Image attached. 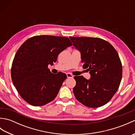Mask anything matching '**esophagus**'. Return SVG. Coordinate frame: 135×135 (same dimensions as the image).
Wrapping results in <instances>:
<instances>
[{"label": "esophagus", "instance_id": "obj_1", "mask_svg": "<svg viewBox=\"0 0 135 135\" xmlns=\"http://www.w3.org/2000/svg\"><path fill=\"white\" fill-rule=\"evenodd\" d=\"M67 77L68 78H73L74 76L72 75V74L70 73H67Z\"/></svg>", "mask_w": 135, "mask_h": 135}]
</instances>
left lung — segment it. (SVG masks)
<instances>
[{"label": "left lung", "mask_w": 135, "mask_h": 135, "mask_svg": "<svg viewBox=\"0 0 135 135\" xmlns=\"http://www.w3.org/2000/svg\"><path fill=\"white\" fill-rule=\"evenodd\" d=\"M81 53L83 68L90 78L75 76L73 92L76 99L89 107H101L110 101L118 90L122 75L118 54L110 43L89 37H70Z\"/></svg>", "instance_id": "obj_1"}]
</instances>
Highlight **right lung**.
<instances>
[{"label": "right lung", "instance_id": "obj_1", "mask_svg": "<svg viewBox=\"0 0 135 135\" xmlns=\"http://www.w3.org/2000/svg\"><path fill=\"white\" fill-rule=\"evenodd\" d=\"M73 45L67 37L35 36L27 39L17 50L11 67V79L20 95L33 106L52 101L67 75L54 74L47 68L60 53Z\"/></svg>", "mask_w": 135, "mask_h": 135}]
</instances>
